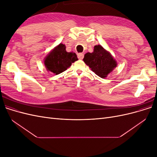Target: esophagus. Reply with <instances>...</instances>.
I'll use <instances>...</instances> for the list:
<instances>
[{
    "mask_svg": "<svg viewBox=\"0 0 157 157\" xmlns=\"http://www.w3.org/2000/svg\"><path fill=\"white\" fill-rule=\"evenodd\" d=\"M77 56H78V58L79 59H82L83 58H84V54H82V53H79V54H78Z\"/></svg>",
    "mask_w": 157,
    "mask_h": 157,
    "instance_id": "esophagus-1",
    "label": "esophagus"
}]
</instances>
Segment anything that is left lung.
Masks as SVG:
<instances>
[{
    "label": "left lung",
    "mask_w": 157,
    "mask_h": 157,
    "mask_svg": "<svg viewBox=\"0 0 157 157\" xmlns=\"http://www.w3.org/2000/svg\"><path fill=\"white\" fill-rule=\"evenodd\" d=\"M83 61L93 72L101 78L107 77L117 66L116 61L101 45L95 46L92 53L88 52L85 54Z\"/></svg>",
    "instance_id": "8db88e82"
}]
</instances>
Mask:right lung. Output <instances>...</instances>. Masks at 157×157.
I'll list each match as a JSON object with an SVG mask.
<instances>
[{"mask_svg":"<svg viewBox=\"0 0 157 157\" xmlns=\"http://www.w3.org/2000/svg\"><path fill=\"white\" fill-rule=\"evenodd\" d=\"M77 60L78 58L76 54L67 52L65 50V46L61 43L47 56L44 65L47 70L58 75L67 70L72 63Z\"/></svg>","mask_w":157,"mask_h":157,"instance_id":"1","label":"right lung"}]
</instances>
